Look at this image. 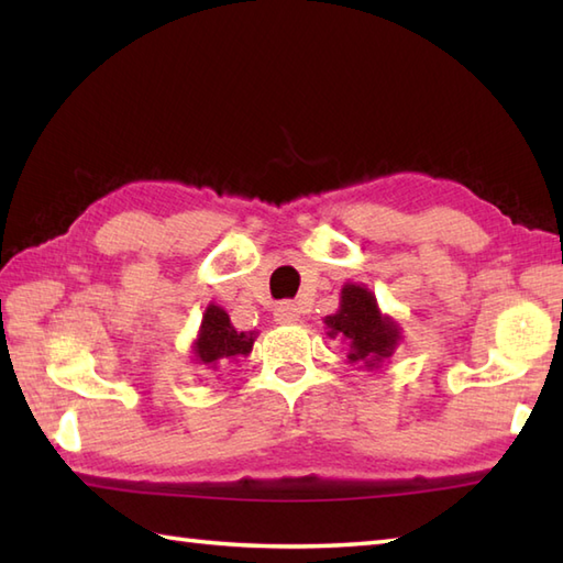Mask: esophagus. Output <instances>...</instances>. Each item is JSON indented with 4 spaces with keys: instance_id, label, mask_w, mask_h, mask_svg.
Listing matches in <instances>:
<instances>
[{
    "instance_id": "obj_1",
    "label": "esophagus",
    "mask_w": 563,
    "mask_h": 563,
    "mask_svg": "<svg viewBox=\"0 0 563 563\" xmlns=\"http://www.w3.org/2000/svg\"><path fill=\"white\" fill-rule=\"evenodd\" d=\"M273 319L278 321V324H295V321L300 319V312H297V307L292 302H280L273 309Z\"/></svg>"
}]
</instances>
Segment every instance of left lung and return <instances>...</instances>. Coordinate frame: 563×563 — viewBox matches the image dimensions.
<instances>
[{"instance_id": "1", "label": "left lung", "mask_w": 563, "mask_h": 563, "mask_svg": "<svg viewBox=\"0 0 563 563\" xmlns=\"http://www.w3.org/2000/svg\"><path fill=\"white\" fill-rule=\"evenodd\" d=\"M324 324L331 339H349V363L367 369L379 367L382 361L391 357L401 341L397 321L382 314L375 295L355 283L343 285L339 312L327 317Z\"/></svg>"}]
</instances>
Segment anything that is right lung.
Segmentation results:
<instances>
[{"instance_id":"right-lung-1","label":"right lung","mask_w":563,"mask_h":563,"mask_svg":"<svg viewBox=\"0 0 563 563\" xmlns=\"http://www.w3.org/2000/svg\"><path fill=\"white\" fill-rule=\"evenodd\" d=\"M254 331H236L230 321V314L218 305H208L206 314H202V324L198 331V339L194 343L196 361L200 365H208L218 369L224 363H232L236 357L249 355L254 349Z\"/></svg>"}]
</instances>
